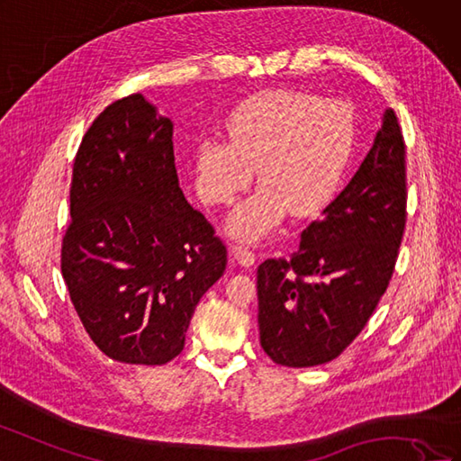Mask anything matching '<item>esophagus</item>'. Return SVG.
I'll list each match as a JSON object with an SVG mask.
<instances>
[{
    "label": "esophagus",
    "mask_w": 461,
    "mask_h": 461,
    "mask_svg": "<svg viewBox=\"0 0 461 461\" xmlns=\"http://www.w3.org/2000/svg\"><path fill=\"white\" fill-rule=\"evenodd\" d=\"M232 254H234L236 261H239L240 266H244V267H250V266H254V261H256V254H254V250H252L250 246L236 244V246L232 248Z\"/></svg>",
    "instance_id": "1"
}]
</instances>
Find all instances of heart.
Returning a JSON list of instances; mask_svg holds the SVG:
<instances>
[{"label":"heart","instance_id":"heart-1","mask_svg":"<svg viewBox=\"0 0 461 461\" xmlns=\"http://www.w3.org/2000/svg\"><path fill=\"white\" fill-rule=\"evenodd\" d=\"M229 141L207 138L195 149L200 192L229 203L252 180L259 188L234 207L229 232L258 240L287 215H318L338 195L357 147V120L341 101L273 89L252 95L227 122Z\"/></svg>","mask_w":461,"mask_h":461}]
</instances>
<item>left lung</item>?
<instances>
[{
  "label": "left lung",
  "instance_id": "1",
  "mask_svg": "<svg viewBox=\"0 0 461 461\" xmlns=\"http://www.w3.org/2000/svg\"><path fill=\"white\" fill-rule=\"evenodd\" d=\"M405 205V143L388 108L355 176L303 230L298 250L258 267L259 343L273 363H330L363 331L390 285Z\"/></svg>",
  "mask_w": 461,
  "mask_h": 461
}]
</instances>
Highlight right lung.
I'll return each instance as SVG.
<instances>
[{
	"label": "right lung",
	"instance_id": "1",
	"mask_svg": "<svg viewBox=\"0 0 461 461\" xmlns=\"http://www.w3.org/2000/svg\"><path fill=\"white\" fill-rule=\"evenodd\" d=\"M172 122L143 95L106 106L73 163L61 276L89 338L128 365H167L227 248L180 190Z\"/></svg>",
	"mask_w": 461,
	"mask_h": 461
}]
</instances>
